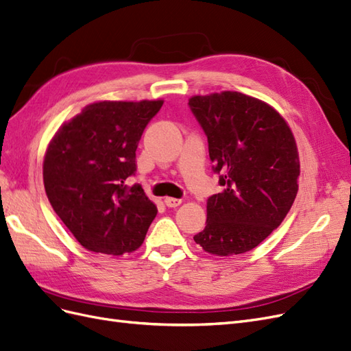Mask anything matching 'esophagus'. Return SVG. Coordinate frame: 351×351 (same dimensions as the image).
<instances>
[{"label":"esophagus","instance_id":"obj_1","mask_svg":"<svg viewBox=\"0 0 351 351\" xmlns=\"http://www.w3.org/2000/svg\"><path fill=\"white\" fill-rule=\"evenodd\" d=\"M164 204L168 208H177L178 205H182V199H176V197H165Z\"/></svg>","mask_w":351,"mask_h":351}]
</instances>
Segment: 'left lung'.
Wrapping results in <instances>:
<instances>
[{"mask_svg":"<svg viewBox=\"0 0 351 351\" xmlns=\"http://www.w3.org/2000/svg\"><path fill=\"white\" fill-rule=\"evenodd\" d=\"M189 105L224 187L208 199L206 227L193 239L217 256L249 252L281 224L299 190L291 129L271 105L240 92L196 95Z\"/></svg>","mask_w":351,"mask_h":351,"instance_id":"1","label":"left lung"}]
</instances>
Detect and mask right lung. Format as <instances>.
Listing matches in <instances>:
<instances>
[{
	"instance_id": "right-lung-1",
	"label": "right lung",
	"mask_w": 351,
	"mask_h": 351,
	"mask_svg": "<svg viewBox=\"0 0 351 351\" xmlns=\"http://www.w3.org/2000/svg\"><path fill=\"white\" fill-rule=\"evenodd\" d=\"M164 101H101L62 124L44 158L51 206L84 249L120 256L142 246L158 214L136 173V149Z\"/></svg>"
}]
</instances>
